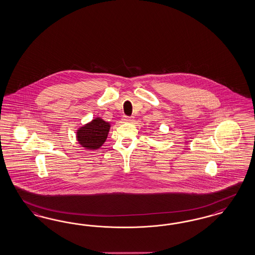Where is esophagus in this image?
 Masks as SVG:
<instances>
[{"instance_id": "esophagus-1", "label": "esophagus", "mask_w": 255, "mask_h": 255, "mask_svg": "<svg viewBox=\"0 0 255 255\" xmlns=\"http://www.w3.org/2000/svg\"><path fill=\"white\" fill-rule=\"evenodd\" d=\"M123 121L124 123H131L133 121V117H124Z\"/></svg>"}]
</instances>
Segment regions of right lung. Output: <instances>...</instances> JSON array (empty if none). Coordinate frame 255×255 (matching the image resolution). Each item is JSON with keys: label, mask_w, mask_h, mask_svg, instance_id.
I'll use <instances>...</instances> for the list:
<instances>
[{"label": "right lung", "mask_w": 255, "mask_h": 255, "mask_svg": "<svg viewBox=\"0 0 255 255\" xmlns=\"http://www.w3.org/2000/svg\"><path fill=\"white\" fill-rule=\"evenodd\" d=\"M110 124L100 118L93 120L77 131V141L82 147L89 149H97L105 143L108 137Z\"/></svg>", "instance_id": "right-lung-1"}]
</instances>
